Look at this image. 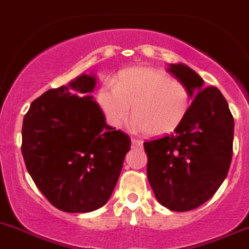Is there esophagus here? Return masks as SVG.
<instances>
[{
	"instance_id": "34e87169",
	"label": "esophagus",
	"mask_w": 249,
	"mask_h": 249,
	"mask_svg": "<svg viewBox=\"0 0 249 249\" xmlns=\"http://www.w3.org/2000/svg\"><path fill=\"white\" fill-rule=\"evenodd\" d=\"M131 143H132V146H134V147H141L143 142H142V140L136 139V137H132V139H131Z\"/></svg>"
}]
</instances>
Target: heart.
<instances>
[{"label":"heart","instance_id":"obj_1","mask_svg":"<svg viewBox=\"0 0 249 249\" xmlns=\"http://www.w3.org/2000/svg\"><path fill=\"white\" fill-rule=\"evenodd\" d=\"M98 105L108 124L114 127L122 126L134 107L132 127L151 136H163L185 119L191 93L185 84L173 80L168 74L139 67L120 74L117 86H102Z\"/></svg>","mask_w":249,"mask_h":249}]
</instances>
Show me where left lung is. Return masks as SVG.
I'll use <instances>...</instances> for the list:
<instances>
[{"label":"left lung","mask_w":249,"mask_h":249,"mask_svg":"<svg viewBox=\"0 0 249 249\" xmlns=\"http://www.w3.org/2000/svg\"><path fill=\"white\" fill-rule=\"evenodd\" d=\"M169 73L194 97L174 134L144 142L147 178L157 201L174 212H187L213 197L228 175L232 158L233 117L223 93L204 88L198 74L185 64Z\"/></svg>","instance_id":"8db88e82"}]
</instances>
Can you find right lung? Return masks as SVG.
Here are the masks:
<instances>
[{"mask_svg": "<svg viewBox=\"0 0 249 249\" xmlns=\"http://www.w3.org/2000/svg\"><path fill=\"white\" fill-rule=\"evenodd\" d=\"M93 75L78 76L31 103L23 120L21 153L37 189L67 213L105 206L122 171L131 141L106 124L91 92Z\"/></svg>", "mask_w": 249, "mask_h": 249, "instance_id": "add662e5", "label": "right lung"}]
</instances>
